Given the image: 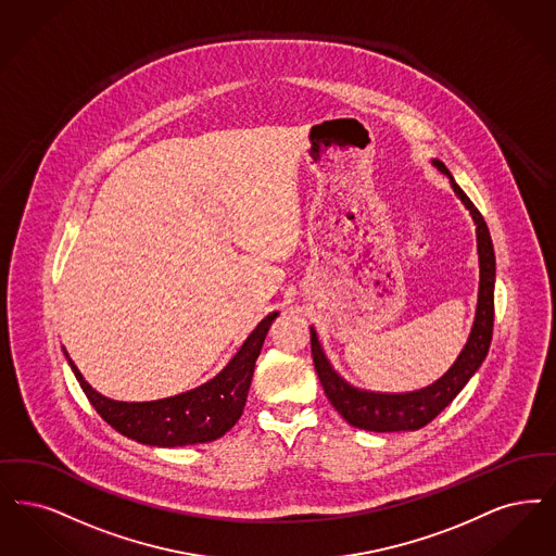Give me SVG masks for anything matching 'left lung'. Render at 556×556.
Returning a JSON list of instances; mask_svg holds the SVG:
<instances>
[{
    "mask_svg": "<svg viewBox=\"0 0 556 556\" xmlns=\"http://www.w3.org/2000/svg\"><path fill=\"white\" fill-rule=\"evenodd\" d=\"M432 165L444 174L457 199L464 202L473 225H476V242H478V263H480V286H478V304L473 325L467 337L464 350L459 352L453 366L437 378L432 384L409 391V393H375L364 391L350 384L341 377L325 354L318 334L311 327L312 357L314 368L320 378V384L331 401L334 409L343 416V420L362 430L370 432H403L418 430L432 422L444 407L459 395L467 380L478 372L484 357L489 356L492 325H494V277H496V261L494 248L490 240L489 227L473 202L467 199L466 192L457 186L451 172L444 167L443 161L432 159Z\"/></svg>",
    "mask_w": 556,
    "mask_h": 556,
    "instance_id": "left-lung-1",
    "label": "left lung"
}]
</instances>
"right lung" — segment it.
<instances>
[{
    "label": "right lung",
    "instance_id": "add662e5",
    "mask_svg": "<svg viewBox=\"0 0 556 556\" xmlns=\"http://www.w3.org/2000/svg\"><path fill=\"white\" fill-rule=\"evenodd\" d=\"M279 312H270L256 329L245 337L238 354L227 362L219 375L202 382L197 389L174 397L155 401H115L94 391L72 357L64 356L89 397L97 414L113 426L119 434L149 446H186L211 443L223 437L244 412L248 389L254 375L256 357L263 350L265 337Z\"/></svg>",
    "mask_w": 556,
    "mask_h": 556
}]
</instances>
